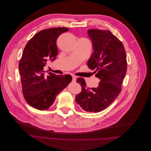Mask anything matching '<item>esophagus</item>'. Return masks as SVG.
<instances>
[{"mask_svg":"<svg viewBox=\"0 0 151 151\" xmlns=\"http://www.w3.org/2000/svg\"><path fill=\"white\" fill-rule=\"evenodd\" d=\"M72 81L75 82L76 81V77L74 76H73V80H72Z\"/></svg>","mask_w":151,"mask_h":151,"instance_id":"34e87169","label":"esophagus"}]
</instances>
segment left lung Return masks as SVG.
I'll return each instance as SVG.
<instances>
[{"mask_svg": "<svg viewBox=\"0 0 151 151\" xmlns=\"http://www.w3.org/2000/svg\"><path fill=\"white\" fill-rule=\"evenodd\" d=\"M93 53L88 60V68L99 79L96 88H88L83 78L77 82L82 91L76 101L86 112H98L106 109L117 98L127 72L126 52L122 43L109 31L90 29Z\"/></svg>", "mask_w": 151, "mask_h": 151, "instance_id": "obj_1", "label": "left lung"}]
</instances>
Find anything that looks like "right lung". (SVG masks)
<instances>
[{"label": "right lung", "mask_w": 151, "mask_h": 151, "mask_svg": "<svg viewBox=\"0 0 151 151\" xmlns=\"http://www.w3.org/2000/svg\"><path fill=\"white\" fill-rule=\"evenodd\" d=\"M66 27H54L39 31L26 44L19 63L23 93L26 102L34 108L48 109L56 96L72 81L69 75H56L44 70L47 61L56 60L58 53L56 41Z\"/></svg>", "instance_id": "add662e5"}]
</instances>
